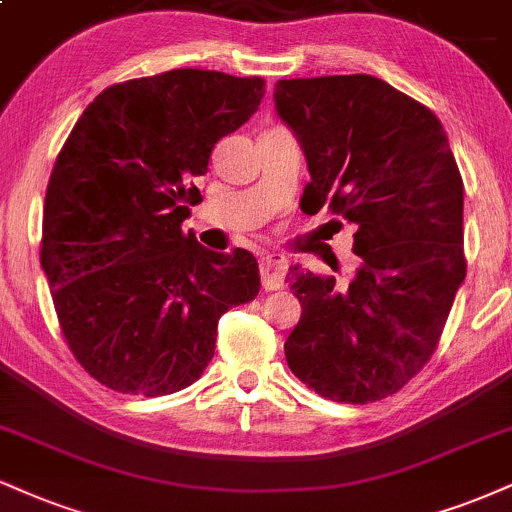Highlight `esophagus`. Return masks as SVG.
Segmentation results:
<instances>
[{
	"label": "esophagus",
	"mask_w": 512,
	"mask_h": 512,
	"mask_svg": "<svg viewBox=\"0 0 512 512\" xmlns=\"http://www.w3.org/2000/svg\"><path fill=\"white\" fill-rule=\"evenodd\" d=\"M288 272V260L281 252H269L260 260V276L264 291H279Z\"/></svg>",
	"instance_id": "1"
}]
</instances>
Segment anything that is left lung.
<instances>
[{"label": "left lung", "instance_id": "8db88e82", "mask_svg": "<svg viewBox=\"0 0 512 512\" xmlns=\"http://www.w3.org/2000/svg\"><path fill=\"white\" fill-rule=\"evenodd\" d=\"M274 102L310 169L300 207L355 224L360 257L346 286L288 272V367L322 398L374 403L427 365L465 281L463 178L432 109L381 78L279 80Z\"/></svg>", "mask_w": 512, "mask_h": 512}]
</instances>
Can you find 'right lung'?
<instances>
[{
	"mask_svg": "<svg viewBox=\"0 0 512 512\" xmlns=\"http://www.w3.org/2000/svg\"><path fill=\"white\" fill-rule=\"evenodd\" d=\"M264 80L174 69L102 90L45 195L40 262L61 334L107 389L166 396L202 377L219 317L260 293L252 252L181 231L217 140L257 112Z\"/></svg>",
	"mask_w": 512,
	"mask_h": 512,
	"instance_id": "add662e5",
	"label": "right lung"
}]
</instances>
